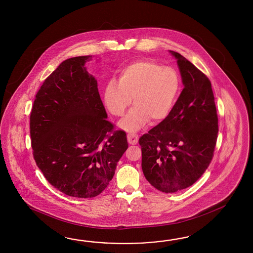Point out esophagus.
<instances>
[{
    "mask_svg": "<svg viewBox=\"0 0 253 253\" xmlns=\"http://www.w3.org/2000/svg\"><path fill=\"white\" fill-rule=\"evenodd\" d=\"M127 141L130 145H136L138 142V135L134 133H129L127 134Z\"/></svg>",
    "mask_w": 253,
    "mask_h": 253,
    "instance_id": "34e87169",
    "label": "esophagus"
}]
</instances>
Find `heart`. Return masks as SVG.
I'll return each instance as SVG.
<instances>
[{
  "mask_svg": "<svg viewBox=\"0 0 253 253\" xmlns=\"http://www.w3.org/2000/svg\"><path fill=\"white\" fill-rule=\"evenodd\" d=\"M181 88V79L172 67L152 59H138L119 71V81L110 80L103 91V102L110 113L120 117L132 102L134 106L119 122L126 131H137L152 120L167 119Z\"/></svg>",
  "mask_w": 253,
  "mask_h": 253,
  "instance_id": "b5f03b06",
  "label": "heart"
}]
</instances>
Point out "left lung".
<instances>
[{
    "label": "left lung",
    "instance_id": "8db88e82",
    "mask_svg": "<svg viewBox=\"0 0 253 253\" xmlns=\"http://www.w3.org/2000/svg\"><path fill=\"white\" fill-rule=\"evenodd\" d=\"M183 89L170 114L139 138L145 179L163 193L188 188L209 167L214 152L218 117L208 78L181 54Z\"/></svg>",
    "mask_w": 253,
    "mask_h": 253
}]
</instances>
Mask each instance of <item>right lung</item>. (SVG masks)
Segmentation results:
<instances>
[{
  "label": "right lung",
  "instance_id": "obj_1",
  "mask_svg": "<svg viewBox=\"0 0 253 253\" xmlns=\"http://www.w3.org/2000/svg\"><path fill=\"white\" fill-rule=\"evenodd\" d=\"M92 56L66 59L41 86L31 113L33 156L48 183L71 197L92 198L112 180L128 144L115 131L86 70Z\"/></svg>",
  "mask_w": 253,
  "mask_h": 253
}]
</instances>
